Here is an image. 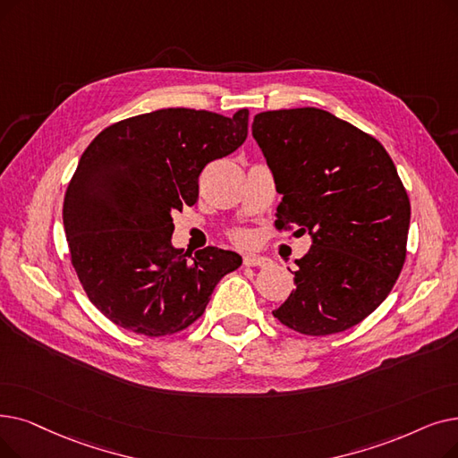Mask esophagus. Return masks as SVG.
Segmentation results:
<instances>
[{"instance_id": "1", "label": "esophagus", "mask_w": 458, "mask_h": 458, "mask_svg": "<svg viewBox=\"0 0 458 458\" xmlns=\"http://www.w3.org/2000/svg\"><path fill=\"white\" fill-rule=\"evenodd\" d=\"M243 264H245L247 267H254V266H258V267H264V266H267V264H269V258L260 256V254H252V252H249V254H245V256H243Z\"/></svg>"}]
</instances>
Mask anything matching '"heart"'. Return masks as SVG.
Instances as JSON below:
<instances>
[{"label": "heart", "instance_id": "heart-1", "mask_svg": "<svg viewBox=\"0 0 458 458\" xmlns=\"http://www.w3.org/2000/svg\"><path fill=\"white\" fill-rule=\"evenodd\" d=\"M235 240H237V242H245V240H247V233H243V232H242V233H237V235H235Z\"/></svg>", "mask_w": 458, "mask_h": 458}]
</instances>
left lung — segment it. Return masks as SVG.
Returning a JSON list of instances; mask_svg holds the SVG:
<instances>
[{
  "instance_id": "obj_1",
  "label": "left lung",
  "mask_w": 458,
  "mask_h": 458,
  "mask_svg": "<svg viewBox=\"0 0 458 458\" xmlns=\"http://www.w3.org/2000/svg\"><path fill=\"white\" fill-rule=\"evenodd\" d=\"M252 136L273 172L275 226L309 233L295 290L273 310L312 336L346 331L389 295L406 260L410 200L384 146L320 108L254 115Z\"/></svg>"
}]
</instances>
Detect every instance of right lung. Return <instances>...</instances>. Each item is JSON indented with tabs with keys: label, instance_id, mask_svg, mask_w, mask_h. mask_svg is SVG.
<instances>
[{
	"label": "right lung",
	"instance_id": "1",
	"mask_svg": "<svg viewBox=\"0 0 458 458\" xmlns=\"http://www.w3.org/2000/svg\"><path fill=\"white\" fill-rule=\"evenodd\" d=\"M247 127V108L232 117L163 108L106 127L82 153L64 226L89 301L115 326L146 336L183 331L242 266L232 250L175 249L172 213L196 204L202 170L240 148Z\"/></svg>",
	"mask_w": 458,
	"mask_h": 458
}]
</instances>
